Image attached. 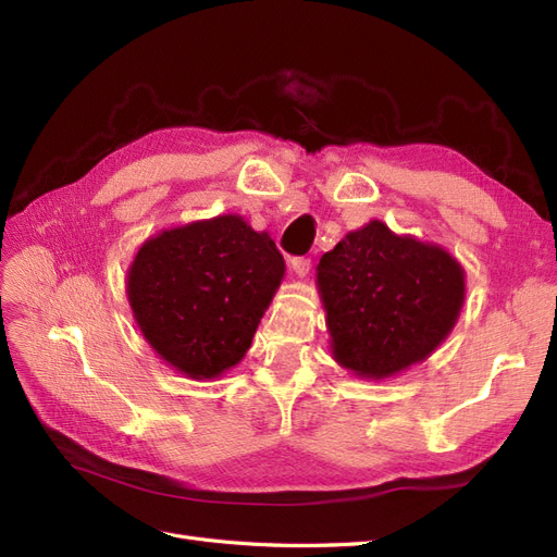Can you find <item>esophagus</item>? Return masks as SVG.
<instances>
[{
	"mask_svg": "<svg viewBox=\"0 0 557 557\" xmlns=\"http://www.w3.org/2000/svg\"><path fill=\"white\" fill-rule=\"evenodd\" d=\"M290 267H293V272H295L299 278H305V276L309 274V269H311V260H309V258H293V260H290Z\"/></svg>",
	"mask_w": 557,
	"mask_h": 557,
	"instance_id": "obj_1",
	"label": "esophagus"
}]
</instances>
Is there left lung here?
Wrapping results in <instances>:
<instances>
[{
	"label": "left lung",
	"instance_id": "left-lung-1",
	"mask_svg": "<svg viewBox=\"0 0 557 557\" xmlns=\"http://www.w3.org/2000/svg\"><path fill=\"white\" fill-rule=\"evenodd\" d=\"M315 281L332 356L360 379H387L423 362L465 305L460 262L381 221L348 232L325 252Z\"/></svg>",
	"mask_w": 557,
	"mask_h": 557
}]
</instances>
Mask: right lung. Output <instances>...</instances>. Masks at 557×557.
<instances>
[{"label":"right lung","mask_w":557,"mask_h":557,"mask_svg":"<svg viewBox=\"0 0 557 557\" xmlns=\"http://www.w3.org/2000/svg\"><path fill=\"white\" fill-rule=\"evenodd\" d=\"M283 272L272 237L227 213L144 242L127 299L150 348L178 374L207 381L242 362Z\"/></svg>","instance_id":"right-lung-1"}]
</instances>
